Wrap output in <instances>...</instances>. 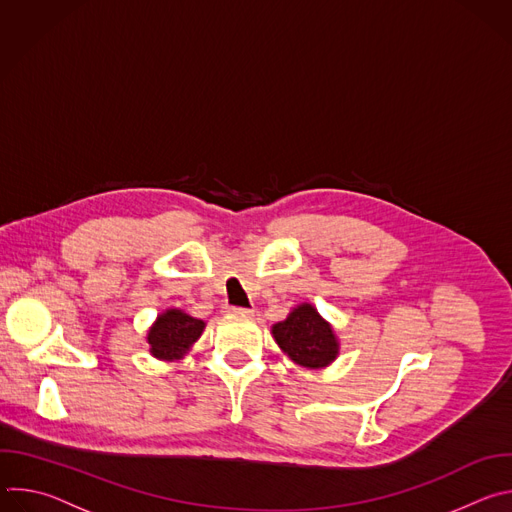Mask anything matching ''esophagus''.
Returning <instances> with one entry per match:
<instances>
[{"instance_id": "34e87169", "label": "esophagus", "mask_w": 512, "mask_h": 512, "mask_svg": "<svg viewBox=\"0 0 512 512\" xmlns=\"http://www.w3.org/2000/svg\"><path fill=\"white\" fill-rule=\"evenodd\" d=\"M227 312H229V314H249V316L253 314L251 308H237V306H229Z\"/></svg>"}]
</instances>
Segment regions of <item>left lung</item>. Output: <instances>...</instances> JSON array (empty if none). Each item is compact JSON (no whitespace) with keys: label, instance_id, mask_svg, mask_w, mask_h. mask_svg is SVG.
Instances as JSON below:
<instances>
[{"label":"left lung","instance_id":"1","mask_svg":"<svg viewBox=\"0 0 512 512\" xmlns=\"http://www.w3.org/2000/svg\"><path fill=\"white\" fill-rule=\"evenodd\" d=\"M271 336L291 362L310 371L330 367L340 354L334 326L310 302H302L285 320L273 324Z\"/></svg>","mask_w":512,"mask_h":512}]
</instances>
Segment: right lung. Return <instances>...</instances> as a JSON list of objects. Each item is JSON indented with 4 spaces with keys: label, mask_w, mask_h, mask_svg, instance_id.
<instances>
[{
    "label": "right lung",
    "mask_w": 512,
    "mask_h": 512,
    "mask_svg": "<svg viewBox=\"0 0 512 512\" xmlns=\"http://www.w3.org/2000/svg\"><path fill=\"white\" fill-rule=\"evenodd\" d=\"M204 322L186 314L180 308H168L148 330V346L150 354L164 362H174L184 358L192 346L198 342V338L204 332Z\"/></svg>",
    "instance_id": "1"
}]
</instances>
